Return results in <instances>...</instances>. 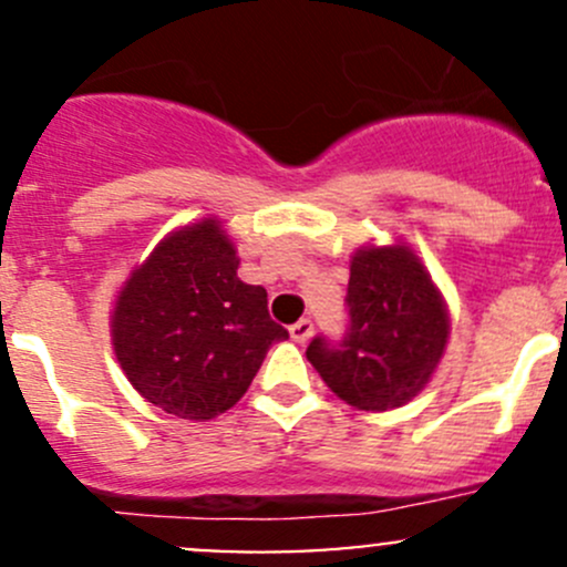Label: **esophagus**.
Instances as JSON below:
<instances>
[{
  "instance_id": "1",
  "label": "esophagus",
  "mask_w": 567,
  "mask_h": 567,
  "mask_svg": "<svg viewBox=\"0 0 567 567\" xmlns=\"http://www.w3.org/2000/svg\"><path fill=\"white\" fill-rule=\"evenodd\" d=\"M312 329H316V326H312V320L301 318V320H296L288 331H290V337H293V342H307L312 337Z\"/></svg>"
}]
</instances>
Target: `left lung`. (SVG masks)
<instances>
[{
    "label": "left lung",
    "instance_id": "left-lung-1",
    "mask_svg": "<svg viewBox=\"0 0 567 567\" xmlns=\"http://www.w3.org/2000/svg\"><path fill=\"white\" fill-rule=\"evenodd\" d=\"M348 329L316 337L307 359L331 392L362 411H390L425 390L442 362L450 316L420 257L403 244L351 257Z\"/></svg>",
    "mask_w": 567,
    "mask_h": 567
}]
</instances>
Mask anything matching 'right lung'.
I'll return each instance as SVG.
<instances>
[{
	"instance_id": "1",
	"label": "right lung",
	"mask_w": 567,
	"mask_h": 567,
	"mask_svg": "<svg viewBox=\"0 0 567 567\" xmlns=\"http://www.w3.org/2000/svg\"><path fill=\"white\" fill-rule=\"evenodd\" d=\"M288 331L260 285L238 279L216 219L169 233L114 301L112 346L134 390L181 420H214L244 398Z\"/></svg>"
}]
</instances>
